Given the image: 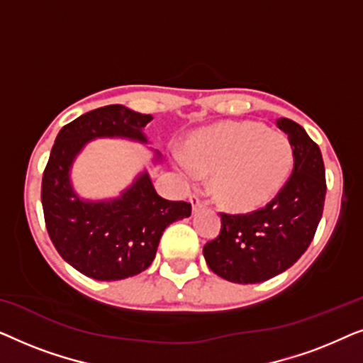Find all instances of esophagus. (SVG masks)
<instances>
[{"instance_id":"esophagus-1","label":"esophagus","mask_w":363,"mask_h":363,"mask_svg":"<svg viewBox=\"0 0 363 363\" xmlns=\"http://www.w3.org/2000/svg\"><path fill=\"white\" fill-rule=\"evenodd\" d=\"M190 201H191V210H193V213H196L198 210H201V208H203V201H201L200 198H198L196 195H193Z\"/></svg>"}]
</instances>
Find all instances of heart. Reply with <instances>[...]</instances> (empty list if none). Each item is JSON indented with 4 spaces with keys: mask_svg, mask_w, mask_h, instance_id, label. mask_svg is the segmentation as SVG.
Wrapping results in <instances>:
<instances>
[{
    "mask_svg": "<svg viewBox=\"0 0 363 363\" xmlns=\"http://www.w3.org/2000/svg\"><path fill=\"white\" fill-rule=\"evenodd\" d=\"M177 167L195 180L213 175V198L231 211H252L279 195L294 168V148L284 133L257 122H226L186 142Z\"/></svg>",
    "mask_w": 363,
    "mask_h": 363,
    "instance_id": "heart-1",
    "label": "heart"
}]
</instances>
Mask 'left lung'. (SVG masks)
Instances as JSON below:
<instances>
[{
  "label": "left lung",
  "instance_id": "obj_1",
  "mask_svg": "<svg viewBox=\"0 0 363 363\" xmlns=\"http://www.w3.org/2000/svg\"><path fill=\"white\" fill-rule=\"evenodd\" d=\"M294 148V170L274 200L250 215H221V231L203 247L223 279L256 284L294 264L309 247L322 218L325 170L320 148L299 123L277 118Z\"/></svg>",
  "mask_w": 363,
  "mask_h": 363
}]
</instances>
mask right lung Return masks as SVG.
<instances>
[{
  "label": "right lung",
  "mask_w": 363,
  "mask_h": 363,
  "mask_svg": "<svg viewBox=\"0 0 363 363\" xmlns=\"http://www.w3.org/2000/svg\"><path fill=\"white\" fill-rule=\"evenodd\" d=\"M152 116L125 106H106L67 123L57 133L43 177L44 220L62 259L97 281H121L140 274L155 259L158 242L172 223L191 215L190 203L168 201L158 195L145 167L117 196L84 198L72 185V165L87 143L97 138L147 145ZM152 152L150 168L162 153Z\"/></svg>",
  "instance_id": "right-lung-1"
}]
</instances>
